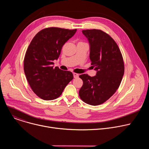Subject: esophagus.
<instances>
[{"instance_id":"esophagus-1","label":"esophagus","mask_w":149,"mask_h":149,"mask_svg":"<svg viewBox=\"0 0 149 149\" xmlns=\"http://www.w3.org/2000/svg\"><path fill=\"white\" fill-rule=\"evenodd\" d=\"M73 75H74V77L75 78H78V77H79V74H77V73H73Z\"/></svg>"}]
</instances>
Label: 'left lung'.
Here are the masks:
<instances>
[{
    "label": "left lung",
    "instance_id": "obj_1",
    "mask_svg": "<svg viewBox=\"0 0 149 149\" xmlns=\"http://www.w3.org/2000/svg\"><path fill=\"white\" fill-rule=\"evenodd\" d=\"M90 44V59L97 71L90 77L82 74L83 85L79 91L81 99L92 105L101 104L109 100L118 88L124 65L120 50L114 40L98 29L83 30Z\"/></svg>",
    "mask_w": 149,
    "mask_h": 149
}]
</instances>
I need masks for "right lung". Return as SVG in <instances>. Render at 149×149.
I'll use <instances>...</instances> for the list:
<instances>
[{
  "label": "right lung",
  "instance_id": "right-lung-1",
  "mask_svg": "<svg viewBox=\"0 0 149 149\" xmlns=\"http://www.w3.org/2000/svg\"><path fill=\"white\" fill-rule=\"evenodd\" d=\"M76 31L48 28L39 31L31 42L24 58V72L32 91L40 98H57L74 78L71 72L61 70L58 67L54 68L52 65L63 45Z\"/></svg>",
  "mask_w": 149,
  "mask_h": 149
}]
</instances>
